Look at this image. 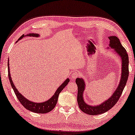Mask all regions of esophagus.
Listing matches in <instances>:
<instances>
[{
    "label": "esophagus",
    "mask_w": 135,
    "mask_h": 135,
    "mask_svg": "<svg viewBox=\"0 0 135 135\" xmlns=\"http://www.w3.org/2000/svg\"><path fill=\"white\" fill-rule=\"evenodd\" d=\"M79 76V73L78 72H74L72 74V77L73 78H76Z\"/></svg>",
    "instance_id": "1"
}]
</instances>
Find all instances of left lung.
Instances as JSON below:
<instances>
[{"mask_svg":"<svg viewBox=\"0 0 135 135\" xmlns=\"http://www.w3.org/2000/svg\"><path fill=\"white\" fill-rule=\"evenodd\" d=\"M110 46L113 48L118 55L122 57V74L121 81L118 88L113 93V95L107 101H105L101 104L97 106L89 105L84 102L83 99V93L85 89V83L81 78L76 79V84L78 86V95L77 101L79 108L84 113L90 115H100L108 111L118 101L121 97L128 81L129 76V57L127 50L122 46L119 39L117 36H112L109 37Z\"/></svg>","mask_w":135,"mask_h":135,"instance_id":"1","label":"left lung"}]
</instances>
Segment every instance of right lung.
Instances as JSON below:
<instances>
[{
	"label": "right lung",
	"instance_id": "1",
	"mask_svg": "<svg viewBox=\"0 0 135 135\" xmlns=\"http://www.w3.org/2000/svg\"><path fill=\"white\" fill-rule=\"evenodd\" d=\"M27 36H36L38 37L39 35L38 34H35V33H30L27 35ZM24 35H22L20 38L18 39V40L21 39L22 37H24ZM9 62H8V78H9V81L10 82V84L12 86L13 89L17 97V99L19 100V102L21 103V104L24 106V107L27 108V110H30L31 111H32L33 113H38V114H45L49 113V112L51 111L55 107V106L57 104V100H58V97L60 93L61 92L62 90L64 89L65 86L68 84V83L69 82L70 79H67L64 81V82L63 84L60 86V87L57 89V90L54 93V95L51 97V98H50L49 100H48L47 101L45 102L44 103H33L31 101H29V100H27V99H25V97L22 95V94L19 93V91L17 90L16 88L14 86L13 82L11 80V77L10 76V68H9Z\"/></svg>",
	"mask_w": 135,
	"mask_h": 135
}]
</instances>
